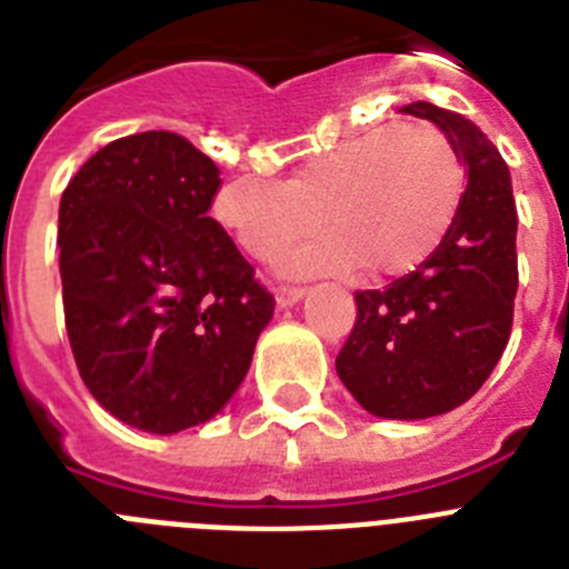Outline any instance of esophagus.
<instances>
[{
	"mask_svg": "<svg viewBox=\"0 0 569 569\" xmlns=\"http://www.w3.org/2000/svg\"><path fill=\"white\" fill-rule=\"evenodd\" d=\"M301 296H305V288H293V284H279V288H276V305H279V308H290V305H296Z\"/></svg>",
	"mask_w": 569,
	"mask_h": 569,
	"instance_id": "34e87169",
	"label": "esophagus"
}]
</instances>
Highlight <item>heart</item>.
Masks as SVG:
<instances>
[{"label":"heart","mask_w":569,"mask_h":569,"mask_svg":"<svg viewBox=\"0 0 569 569\" xmlns=\"http://www.w3.org/2000/svg\"><path fill=\"white\" fill-rule=\"evenodd\" d=\"M465 168L433 124H379L316 153L288 182L236 176L216 193L213 213L241 250L293 276L353 273L396 279L436 253L459 213Z\"/></svg>","instance_id":"obj_1"}]
</instances>
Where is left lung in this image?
<instances>
[{
  "instance_id": "left-lung-1",
  "label": "left lung",
  "mask_w": 569,
  "mask_h": 569,
  "mask_svg": "<svg viewBox=\"0 0 569 569\" xmlns=\"http://www.w3.org/2000/svg\"><path fill=\"white\" fill-rule=\"evenodd\" d=\"M401 110L445 130L467 188L430 259L385 290L356 293L359 316L336 373L373 416L430 419L465 405L505 353L519 290V216L505 159L470 119L430 102Z\"/></svg>"
}]
</instances>
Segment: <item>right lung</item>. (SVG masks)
I'll return each mask as SVG.
<instances>
[{
	"label": "right lung",
	"mask_w": 569,
	"mask_h": 569,
	"mask_svg": "<svg viewBox=\"0 0 569 569\" xmlns=\"http://www.w3.org/2000/svg\"><path fill=\"white\" fill-rule=\"evenodd\" d=\"M219 168L182 136L104 144L59 202L64 328L116 419L179 433L228 405L276 299L208 210Z\"/></svg>",
	"instance_id": "add662e5"
}]
</instances>
